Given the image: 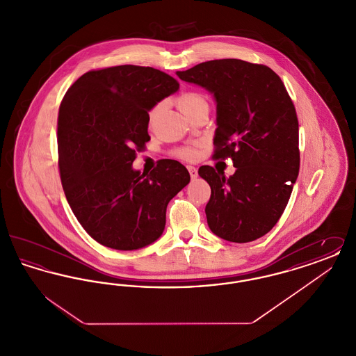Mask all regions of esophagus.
I'll use <instances>...</instances> for the list:
<instances>
[{"mask_svg": "<svg viewBox=\"0 0 356 356\" xmlns=\"http://www.w3.org/2000/svg\"><path fill=\"white\" fill-rule=\"evenodd\" d=\"M186 168H188V170H189V175H191V177H192V179H196V177L199 176V173H197V168H196V167L188 165Z\"/></svg>", "mask_w": 356, "mask_h": 356, "instance_id": "esophagus-1", "label": "esophagus"}]
</instances>
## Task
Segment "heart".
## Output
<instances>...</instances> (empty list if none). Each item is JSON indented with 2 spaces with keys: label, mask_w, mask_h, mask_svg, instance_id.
I'll use <instances>...</instances> for the list:
<instances>
[{
  "label": "heart",
  "mask_w": 356,
  "mask_h": 356,
  "mask_svg": "<svg viewBox=\"0 0 356 356\" xmlns=\"http://www.w3.org/2000/svg\"><path fill=\"white\" fill-rule=\"evenodd\" d=\"M177 106H179V109L184 113V115H189L192 111H195L196 108H199V106H202L204 104H208L207 102V97L202 95V93H199V92H186V93H183V95H180L179 97H177ZM160 109H161V104H156L154 106H153L152 109L149 111V121L152 122L153 120L156 119V116L159 115V112H160ZM196 148L195 147H186V148H183V149H180L179 151V154L181 156V157H184L186 160H191V159H193L195 156H196Z\"/></svg>",
  "instance_id": "1"
}]
</instances>
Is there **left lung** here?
Returning <instances> with one entry per match:
<instances>
[{"instance_id":"obj_1","label":"left lung","mask_w":356,"mask_h":356,"mask_svg":"<svg viewBox=\"0 0 356 356\" xmlns=\"http://www.w3.org/2000/svg\"><path fill=\"white\" fill-rule=\"evenodd\" d=\"M176 74L213 95V157H231L236 168L229 177L209 165L199 168L211 186L209 229L234 243L264 236L283 215L300 167L299 122L286 86L271 68L236 58Z\"/></svg>"}]
</instances>
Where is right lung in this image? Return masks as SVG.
<instances>
[{"instance_id":"obj_1","label":"right lung","mask_w":356,"mask_h":356,"mask_svg":"<svg viewBox=\"0 0 356 356\" xmlns=\"http://www.w3.org/2000/svg\"><path fill=\"white\" fill-rule=\"evenodd\" d=\"M177 89L159 69L119 65L86 72L61 102L63 188L79 222L105 247L132 251L156 241L170 199L191 180L176 160H163L147 175L132 168L136 151L151 140L148 112Z\"/></svg>"}]
</instances>
